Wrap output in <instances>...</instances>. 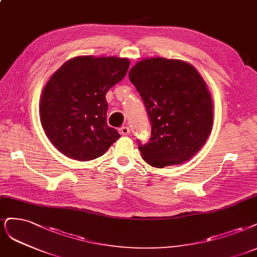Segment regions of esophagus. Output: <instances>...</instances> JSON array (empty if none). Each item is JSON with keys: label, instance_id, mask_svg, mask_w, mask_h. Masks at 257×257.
Returning a JSON list of instances; mask_svg holds the SVG:
<instances>
[{"label": "esophagus", "instance_id": "esophagus-1", "mask_svg": "<svg viewBox=\"0 0 257 257\" xmlns=\"http://www.w3.org/2000/svg\"><path fill=\"white\" fill-rule=\"evenodd\" d=\"M119 133L122 136H127V135H130L131 130L128 126H122L121 128H119Z\"/></svg>", "mask_w": 257, "mask_h": 257}]
</instances>
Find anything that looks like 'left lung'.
I'll return each instance as SVG.
<instances>
[{"label": "left lung", "instance_id": "8db88e82", "mask_svg": "<svg viewBox=\"0 0 257 257\" xmlns=\"http://www.w3.org/2000/svg\"><path fill=\"white\" fill-rule=\"evenodd\" d=\"M151 121V138L138 140L145 161L153 167L181 165L198 153L213 126V100L197 69L163 57L140 60L131 69Z\"/></svg>", "mask_w": 257, "mask_h": 257}]
</instances>
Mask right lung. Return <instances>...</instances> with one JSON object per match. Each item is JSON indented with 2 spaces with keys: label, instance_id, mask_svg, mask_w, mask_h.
Listing matches in <instances>:
<instances>
[{
  "label": "right lung",
  "instance_id": "right-lung-1",
  "mask_svg": "<svg viewBox=\"0 0 257 257\" xmlns=\"http://www.w3.org/2000/svg\"><path fill=\"white\" fill-rule=\"evenodd\" d=\"M128 67L127 58L77 56L50 77L40 99V121L60 153L79 162L92 161L120 138L106 122L105 95Z\"/></svg>",
  "mask_w": 257,
  "mask_h": 257
}]
</instances>
